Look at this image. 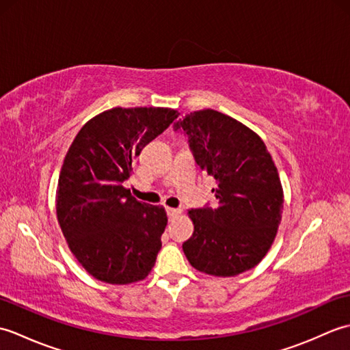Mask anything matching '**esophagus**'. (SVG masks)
I'll return each instance as SVG.
<instances>
[{
    "instance_id": "esophagus-1",
    "label": "esophagus",
    "mask_w": 350,
    "mask_h": 350,
    "mask_svg": "<svg viewBox=\"0 0 350 350\" xmlns=\"http://www.w3.org/2000/svg\"><path fill=\"white\" fill-rule=\"evenodd\" d=\"M167 213L170 219H174L182 213V209H174V207H167Z\"/></svg>"
}]
</instances>
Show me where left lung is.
Here are the masks:
<instances>
[{"label": "left lung", "mask_w": 350, "mask_h": 350, "mask_svg": "<svg viewBox=\"0 0 350 350\" xmlns=\"http://www.w3.org/2000/svg\"><path fill=\"white\" fill-rule=\"evenodd\" d=\"M189 138L198 167L217 182L218 206L188 211L194 233L183 243L188 262L213 277H234L262 262L281 222L278 170L254 131L215 109L174 124Z\"/></svg>", "instance_id": "obj_1"}]
</instances>
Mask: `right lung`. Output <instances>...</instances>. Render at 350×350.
Segmentation results:
<instances>
[{"label": "right lung", "mask_w": 350, "mask_h": 350, "mask_svg": "<svg viewBox=\"0 0 350 350\" xmlns=\"http://www.w3.org/2000/svg\"><path fill=\"white\" fill-rule=\"evenodd\" d=\"M177 117L171 108H111L90 118L66 153L57 219L72 254L96 280L132 284L154 266L167 212L138 202L123 182L143 147Z\"/></svg>", "instance_id": "obj_1"}]
</instances>
